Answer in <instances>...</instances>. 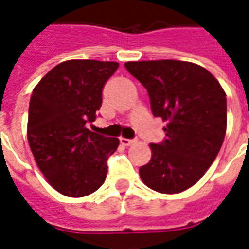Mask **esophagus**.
<instances>
[{"mask_svg": "<svg viewBox=\"0 0 249 249\" xmlns=\"http://www.w3.org/2000/svg\"><path fill=\"white\" fill-rule=\"evenodd\" d=\"M120 142H121L123 145L129 146L132 145V144H135L136 140H133V139H125V137H121V139H120Z\"/></svg>", "mask_w": 249, "mask_h": 249, "instance_id": "1", "label": "esophagus"}]
</instances>
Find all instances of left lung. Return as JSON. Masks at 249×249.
<instances>
[{
  "mask_svg": "<svg viewBox=\"0 0 249 249\" xmlns=\"http://www.w3.org/2000/svg\"><path fill=\"white\" fill-rule=\"evenodd\" d=\"M125 68L146 89L153 116L168 123L164 141L151 144L141 180L156 192H183L203 178L224 141L225 92L205 68L192 62L130 61Z\"/></svg>",
  "mask_w": 249,
  "mask_h": 249,
  "instance_id": "left-lung-1",
  "label": "left lung"
}]
</instances>
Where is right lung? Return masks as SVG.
<instances>
[{
    "label": "right lung",
    "instance_id": "obj_1",
    "mask_svg": "<svg viewBox=\"0 0 249 249\" xmlns=\"http://www.w3.org/2000/svg\"><path fill=\"white\" fill-rule=\"evenodd\" d=\"M119 64L69 60L54 66L32 93L28 140L40 171L69 197L90 195L103 185L107 161L119 139L87 128L103 104V88Z\"/></svg>",
    "mask_w": 249,
    "mask_h": 249
}]
</instances>
